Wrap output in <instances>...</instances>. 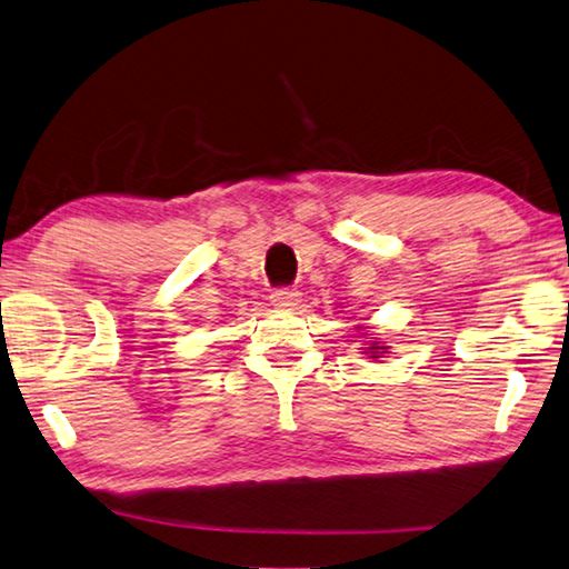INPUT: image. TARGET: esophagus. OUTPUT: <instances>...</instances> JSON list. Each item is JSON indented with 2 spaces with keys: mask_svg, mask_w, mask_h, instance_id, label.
I'll list each match as a JSON object with an SVG mask.
<instances>
[{
  "mask_svg": "<svg viewBox=\"0 0 569 569\" xmlns=\"http://www.w3.org/2000/svg\"><path fill=\"white\" fill-rule=\"evenodd\" d=\"M299 291L296 288H276L273 293H270V301H273V306H278V309H288V306H296L299 303Z\"/></svg>",
  "mask_w": 569,
  "mask_h": 569,
  "instance_id": "obj_1",
  "label": "esophagus"
}]
</instances>
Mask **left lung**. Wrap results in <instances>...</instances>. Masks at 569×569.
<instances>
[{
  "mask_svg": "<svg viewBox=\"0 0 569 569\" xmlns=\"http://www.w3.org/2000/svg\"><path fill=\"white\" fill-rule=\"evenodd\" d=\"M387 349L390 347H385L382 341H372V345L365 347V355H369V359H380L382 355H387Z\"/></svg>",
  "mask_w": 569,
  "mask_h": 569,
  "instance_id": "8db88e82",
  "label": "left lung"
}]
</instances>
